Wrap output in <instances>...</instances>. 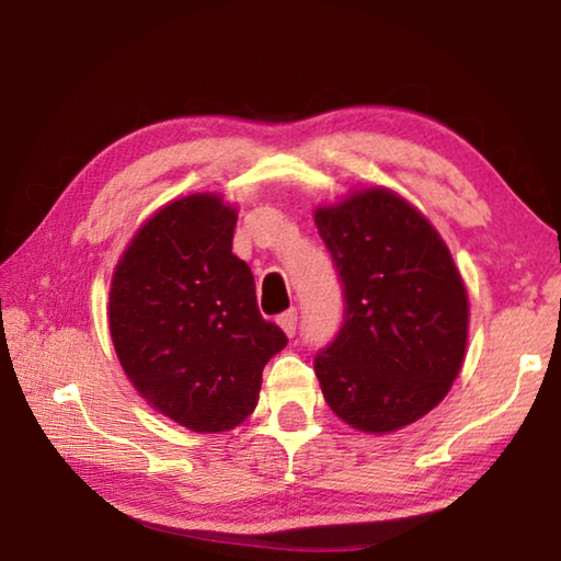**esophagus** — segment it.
Segmentation results:
<instances>
[{
  "label": "esophagus",
  "instance_id": "obj_1",
  "mask_svg": "<svg viewBox=\"0 0 561 561\" xmlns=\"http://www.w3.org/2000/svg\"><path fill=\"white\" fill-rule=\"evenodd\" d=\"M277 324L284 329V334L287 336L297 334V309H289V311H284V314H279Z\"/></svg>",
  "mask_w": 561,
  "mask_h": 561
}]
</instances>
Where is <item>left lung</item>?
Masks as SVG:
<instances>
[{"label":"left lung","instance_id":"obj_1","mask_svg":"<svg viewBox=\"0 0 561 561\" xmlns=\"http://www.w3.org/2000/svg\"><path fill=\"white\" fill-rule=\"evenodd\" d=\"M344 294V319L314 371L341 421L391 433L438 405L468 341V294L448 247L388 190L317 210Z\"/></svg>","mask_w":561,"mask_h":561}]
</instances>
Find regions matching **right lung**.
<instances>
[{
	"instance_id": "obj_1",
	"label": "right lung",
	"mask_w": 561,
	"mask_h": 561,
	"mask_svg": "<svg viewBox=\"0 0 561 561\" xmlns=\"http://www.w3.org/2000/svg\"><path fill=\"white\" fill-rule=\"evenodd\" d=\"M237 215L190 195L133 237L111 282L108 327L130 383L195 433H220L254 411L262 368L287 334L257 309L254 277L232 254Z\"/></svg>"
}]
</instances>
